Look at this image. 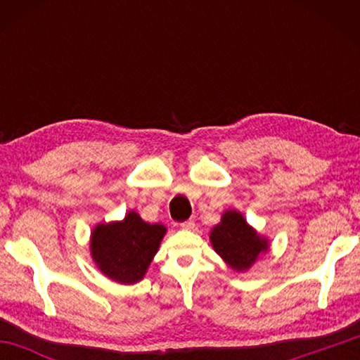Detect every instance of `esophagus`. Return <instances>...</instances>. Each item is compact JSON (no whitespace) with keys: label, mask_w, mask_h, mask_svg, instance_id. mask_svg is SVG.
Listing matches in <instances>:
<instances>
[{"label":"esophagus","mask_w":360,"mask_h":360,"mask_svg":"<svg viewBox=\"0 0 360 360\" xmlns=\"http://www.w3.org/2000/svg\"><path fill=\"white\" fill-rule=\"evenodd\" d=\"M193 227H195V222L192 221V219H188V221L181 224V229H184V230H192Z\"/></svg>","instance_id":"esophagus-1"}]
</instances>
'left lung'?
<instances>
[{"mask_svg": "<svg viewBox=\"0 0 360 360\" xmlns=\"http://www.w3.org/2000/svg\"><path fill=\"white\" fill-rule=\"evenodd\" d=\"M210 238L214 251L236 271L246 270L260 252L268 251L266 240L260 238L236 211L225 212Z\"/></svg>", "mask_w": 360, "mask_h": 360, "instance_id": "1", "label": "left lung"}]
</instances>
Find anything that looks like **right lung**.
I'll list each match as a JSON object with an SVG mask.
<instances>
[{"label":"right lung","instance_id":"obj_1","mask_svg":"<svg viewBox=\"0 0 360 360\" xmlns=\"http://www.w3.org/2000/svg\"><path fill=\"white\" fill-rule=\"evenodd\" d=\"M167 229L148 224L135 211L124 221L100 224L94 230L90 249L92 257L108 278L120 284L141 281Z\"/></svg>","mask_w":360,"mask_h":360}]
</instances>
